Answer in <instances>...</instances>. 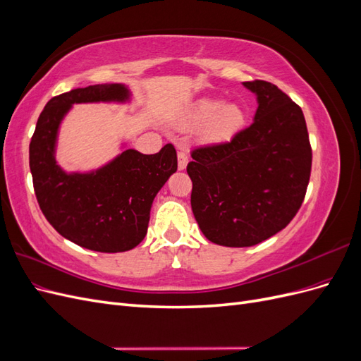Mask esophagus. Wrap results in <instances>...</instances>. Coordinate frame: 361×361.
<instances>
[{"label": "esophagus", "instance_id": "1", "mask_svg": "<svg viewBox=\"0 0 361 361\" xmlns=\"http://www.w3.org/2000/svg\"><path fill=\"white\" fill-rule=\"evenodd\" d=\"M187 164H188V155H187V152L179 150V152H178V169H179V170H185V169H187Z\"/></svg>", "mask_w": 361, "mask_h": 361}]
</instances>
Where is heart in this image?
Segmentation results:
<instances>
[{"mask_svg": "<svg viewBox=\"0 0 361 361\" xmlns=\"http://www.w3.org/2000/svg\"><path fill=\"white\" fill-rule=\"evenodd\" d=\"M190 120L195 125L211 123L207 130L209 137L212 140H224L236 133L244 122V116L236 105H224L220 99L203 97L191 106Z\"/></svg>", "mask_w": 361, "mask_h": 361, "instance_id": "obj_1", "label": "heart"}]
</instances>
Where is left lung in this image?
Here are the masks:
<instances>
[{"label": "left lung", "mask_w": 361, "mask_h": 361, "mask_svg": "<svg viewBox=\"0 0 361 361\" xmlns=\"http://www.w3.org/2000/svg\"><path fill=\"white\" fill-rule=\"evenodd\" d=\"M243 85L257 99L253 123L227 143L192 150L187 167L195 221L224 247H251L283 231L300 209L312 169L301 108L271 82Z\"/></svg>", "instance_id": "8db88e82"}]
</instances>
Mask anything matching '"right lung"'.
Masks as SVG:
<instances>
[{
  "mask_svg": "<svg viewBox=\"0 0 361 361\" xmlns=\"http://www.w3.org/2000/svg\"><path fill=\"white\" fill-rule=\"evenodd\" d=\"M125 84H96L52 97L39 116L30 143V170L43 215L73 244L101 253L137 247L147 233L150 207L178 170L173 145L155 155L125 149L102 167L66 171L56 159L59 130L73 104H129Z\"/></svg>",
  "mask_w": 361,
  "mask_h": 361,
  "instance_id": "1",
  "label": "right lung"
}]
</instances>
